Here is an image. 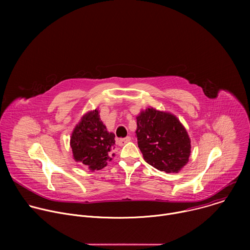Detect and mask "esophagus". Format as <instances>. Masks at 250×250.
I'll use <instances>...</instances> for the list:
<instances>
[{
	"label": "esophagus",
	"mask_w": 250,
	"mask_h": 250,
	"mask_svg": "<svg viewBox=\"0 0 250 250\" xmlns=\"http://www.w3.org/2000/svg\"><path fill=\"white\" fill-rule=\"evenodd\" d=\"M130 139H131L130 136H126V137H125V138H120V139L118 140V144H119V146H124V145L127 144V142H129Z\"/></svg>",
	"instance_id": "esophagus-1"
}]
</instances>
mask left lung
Segmentation results:
<instances>
[{
    "mask_svg": "<svg viewBox=\"0 0 250 250\" xmlns=\"http://www.w3.org/2000/svg\"><path fill=\"white\" fill-rule=\"evenodd\" d=\"M138 147L145 160L166 173H178L189 161L191 140L174 115L153 108L136 117Z\"/></svg>",
    "mask_w": 250,
    "mask_h": 250,
    "instance_id": "left-lung-1",
    "label": "left lung"
}]
</instances>
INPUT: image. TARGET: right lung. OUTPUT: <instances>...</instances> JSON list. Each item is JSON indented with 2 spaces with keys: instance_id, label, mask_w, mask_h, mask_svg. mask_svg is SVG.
<instances>
[{
  "instance_id": "obj_1",
  "label": "right lung",
  "mask_w": 250,
  "mask_h": 250,
  "mask_svg": "<svg viewBox=\"0 0 250 250\" xmlns=\"http://www.w3.org/2000/svg\"><path fill=\"white\" fill-rule=\"evenodd\" d=\"M114 146L115 134L106 130L97 109L81 118L70 138L74 160L91 171L103 169L112 160L109 152Z\"/></svg>"
}]
</instances>
